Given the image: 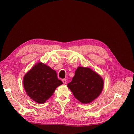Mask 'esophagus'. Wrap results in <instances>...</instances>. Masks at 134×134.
<instances>
[{
  "instance_id": "esophagus-1",
  "label": "esophagus",
  "mask_w": 134,
  "mask_h": 134,
  "mask_svg": "<svg viewBox=\"0 0 134 134\" xmlns=\"http://www.w3.org/2000/svg\"><path fill=\"white\" fill-rule=\"evenodd\" d=\"M62 81L63 82V83H64V84H66V83H67V80H66V79H62Z\"/></svg>"
}]
</instances>
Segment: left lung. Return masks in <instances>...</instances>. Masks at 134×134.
Returning <instances> with one entry per match:
<instances>
[{
	"label": "left lung",
	"mask_w": 134,
	"mask_h": 134,
	"mask_svg": "<svg viewBox=\"0 0 134 134\" xmlns=\"http://www.w3.org/2000/svg\"><path fill=\"white\" fill-rule=\"evenodd\" d=\"M67 86L76 99L83 104H87L100 95L104 87V81L99 74L91 69L79 67Z\"/></svg>",
	"instance_id": "8db88e82"
}]
</instances>
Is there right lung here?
<instances>
[{"label":"right lung","mask_w":134,"mask_h":134,"mask_svg":"<svg viewBox=\"0 0 134 134\" xmlns=\"http://www.w3.org/2000/svg\"><path fill=\"white\" fill-rule=\"evenodd\" d=\"M63 83L54 70L42 62L37 63L24 76L27 94L38 104L44 103Z\"/></svg>","instance_id":"add662e5"}]
</instances>
